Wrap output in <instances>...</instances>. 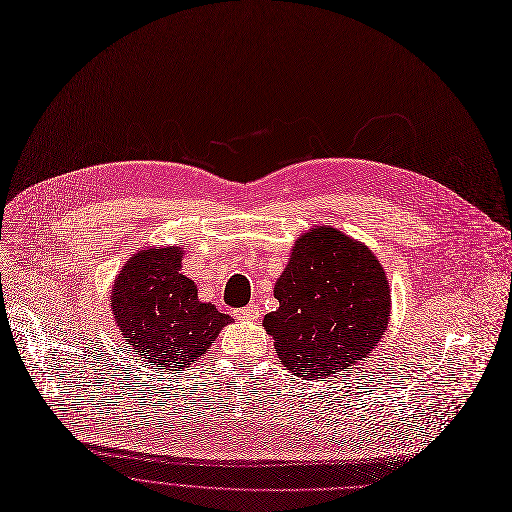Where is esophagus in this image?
Here are the masks:
<instances>
[{
	"mask_svg": "<svg viewBox=\"0 0 512 512\" xmlns=\"http://www.w3.org/2000/svg\"><path fill=\"white\" fill-rule=\"evenodd\" d=\"M235 316H237L239 320H257V318H259V306L251 302L249 306L235 310Z\"/></svg>",
	"mask_w": 512,
	"mask_h": 512,
	"instance_id": "1",
	"label": "esophagus"
}]
</instances>
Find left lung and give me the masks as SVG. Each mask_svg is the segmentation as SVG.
<instances>
[{
	"label": "left lung",
	"instance_id": "obj_1",
	"mask_svg": "<svg viewBox=\"0 0 512 512\" xmlns=\"http://www.w3.org/2000/svg\"><path fill=\"white\" fill-rule=\"evenodd\" d=\"M273 296L280 308L263 324L282 365L300 378L351 369L388 327L390 290L380 261L331 226L296 241Z\"/></svg>",
	"mask_w": 512,
	"mask_h": 512
}]
</instances>
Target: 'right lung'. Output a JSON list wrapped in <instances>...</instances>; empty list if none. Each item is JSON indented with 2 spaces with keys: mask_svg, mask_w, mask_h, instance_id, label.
Wrapping results in <instances>:
<instances>
[{
  "mask_svg": "<svg viewBox=\"0 0 512 512\" xmlns=\"http://www.w3.org/2000/svg\"><path fill=\"white\" fill-rule=\"evenodd\" d=\"M179 269L177 247L136 253L118 273L110 298L126 343L157 369L194 365L232 320L214 304H202Z\"/></svg>",
  "mask_w": 512,
  "mask_h": 512,
  "instance_id": "1",
  "label": "right lung"
}]
</instances>
